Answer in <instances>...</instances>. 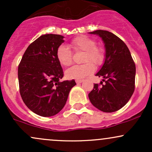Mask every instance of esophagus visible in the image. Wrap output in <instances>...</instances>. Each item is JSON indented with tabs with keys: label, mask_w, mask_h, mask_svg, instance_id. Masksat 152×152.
<instances>
[{
	"label": "esophagus",
	"mask_w": 152,
	"mask_h": 152,
	"mask_svg": "<svg viewBox=\"0 0 152 152\" xmlns=\"http://www.w3.org/2000/svg\"><path fill=\"white\" fill-rule=\"evenodd\" d=\"M83 79H76V83H81L83 82Z\"/></svg>",
	"instance_id": "esophagus-1"
}]
</instances>
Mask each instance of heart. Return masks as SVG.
Returning a JSON list of instances; mask_svg holds the SVG:
<instances>
[{
  "instance_id": "obj_1",
  "label": "heart",
  "mask_w": 152,
  "mask_h": 152,
  "mask_svg": "<svg viewBox=\"0 0 152 152\" xmlns=\"http://www.w3.org/2000/svg\"><path fill=\"white\" fill-rule=\"evenodd\" d=\"M71 46L75 51H84L83 62L81 65H74L66 71V76L71 79L82 78L93 74L95 66L102 65L105 58L104 50L102 47L96 46V41L87 36H78L74 38L70 43ZM56 58L62 66H68L72 63L73 53L69 47L61 45L56 50ZM92 62L91 63V62Z\"/></svg>"
}]
</instances>
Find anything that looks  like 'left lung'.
<instances>
[{
  "label": "left lung",
  "mask_w": 152,
  "mask_h": 152,
  "mask_svg": "<svg viewBox=\"0 0 152 152\" xmlns=\"http://www.w3.org/2000/svg\"><path fill=\"white\" fill-rule=\"evenodd\" d=\"M102 38L105 45L104 64L96 76L104 81L94 83L88 94L90 102L104 112H114L129 102L135 88L136 66L128 47L118 36L107 31L90 32Z\"/></svg>",
  "instance_id": "left-lung-1"
}]
</instances>
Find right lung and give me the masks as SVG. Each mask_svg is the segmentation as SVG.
Returning <instances> with one entry per match:
<instances>
[{
    "label": "right lung",
    "mask_w": 152,
    "mask_h": 152,
    "mask_svg": "<svg viewBox=\"0 0 152 152\" xmlns=\"http://www.w3.org/2000/svg\"><path fill=\"white\" fill-rule=\"evenodd\" d=\"M64 36L45 34L31 43L18 66L19 91L25 104L43 117L57 114L65 106L69 94L76 84L74 79L61 81L64 72L56 50Z\"/></svg>",
    "instance_id": "obj_1"
}]
</instances>
